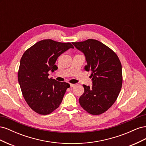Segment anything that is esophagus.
Masks as SVG:
<instances>
[{"mask_svg":"<svg viewBox=\"0 0 146 146\" xmlns=\"http://www.w3.org/2000/svg\"><path fill=\"white\" fill-rule=\"evenodd\" d=\"M75 85H76V84H73V83H70V87H71V88L74 87Z\"/></svg>","mask_w":146,"mask_h":146,"instance_id":"esophagus-1","label":"esophagus"}]
</instances>
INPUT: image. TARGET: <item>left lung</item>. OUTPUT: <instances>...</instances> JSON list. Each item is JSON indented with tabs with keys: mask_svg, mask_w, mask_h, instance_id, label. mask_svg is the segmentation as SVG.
<instances>
[{
	"mask_svg": "<svg viewBox=\"0 0 146 146\" xmlns=\"http://www.w3.org/2000/svg\"><path fill=\"white\" fill-rule=\"evenodd\" d=\"M84 53L86 71L92 72V86L83 85L84 92L79 98L81 107L92 115L105 112L115 102L122 85V65L117 55L102 42L93 39L73 42Z\"/></svg>",
	"mask_w": 146,
	"mask_h": 146,
	"instance_id": "obj_1",
	"label": "left lung"
}]
</instances>
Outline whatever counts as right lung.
Returning <instances> with one entry per match:
<instances>
[{
	"instance_id": "obj_1",
	"label": "right lung",
	"mask_w": 146,
	"mask_h": 146,
	"mask_svg": "<svg viewBox=\"0 0 146 146\" xmlns=\"http://www.w3.org/2000/svg\"><path fill=\"white\" fill-rule=\"evenodd\" d=\"M70 48V42L43 39L25 50L21 57L17 78L22 93L29 107L36 113L47 115L58 108L69 83L48 78V71L58 69V57Z\"/></svg>"
}]
</instances>
